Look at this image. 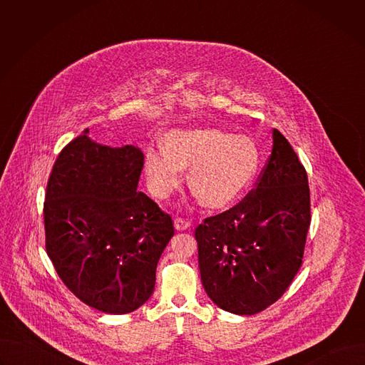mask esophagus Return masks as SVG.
Segmentation results:
<instances>
[{
  "mask_svg": "<svg viewBox=\"0 0 365 365\" xmlns=\"http://www.w3.org/2000/svg\"><path fill=\"white\" fill-rule=\"evenodd\" d=\"M190 227V222L189 221H186V220H183V218H176V221H175V228L178 230V231H185V230H187Z\"/></svg>",
  "mask_w": 365,
  "mask_h": 365,
  "instance_id": "1",
  "label": "esophagus"
}]
</instances>
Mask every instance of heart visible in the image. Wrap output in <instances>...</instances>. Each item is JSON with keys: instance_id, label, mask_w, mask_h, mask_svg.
Segmentation results:
<instances>
[{"instance_id": "1", "label": "heart", "mask_w": 365, "mask_h": 365, "mask_svg": "<svg viewBox=\"0 0 365 365\" xmlns=\"http://www.w3.org/2000/svg\"><path fill=\"white\" fill-rule=\"evenodd\" d=\"M262 154L248 137L217 130H187L173 134L168 148H148L145 173L153 193L169 197L189 173V186L211 210H222L240 199L255 180Z\"/></svg>"}]
</instances>
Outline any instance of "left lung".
Instances as JSON below:
<instances>
[{"label": "left lung", "mask_w": 365, "mask_h": 365, "mask_svg": "<svg viewBox=\"0 0 365 365\" xmlns=\"http://www.w3.org/2000/svg\"><path fill=\"white\" fill-rule=\"evenodd\" d=\"M310 225L307 175L290 143L273 130L270 159L238 205L195 230L200 280L210 299L235 315H254L290 286Z\"/></svg>", "instance_id": "8db88e82"}]
</instances>
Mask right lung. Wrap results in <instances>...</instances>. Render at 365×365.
Wrapping results in <instances>:
<instances>
[{
    "instance_id": "right-lung-1",
    "label": "right lung",
    "mask_w": 365,
    "mask_h": 365,
    "mask_svg": "<svg viewBox=\"0 0 365 365\" xmlns=\"http://www.w3.org/2000/svg\"><path fill=\"white\" fill-rule=\"evenodd\" d=\"M71 141L51 169L43 207L46 251L66 287L111 315L144 304L173 221L137 192L144 154L88 137Z\"/></svg>"
}]
</instances>
